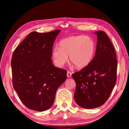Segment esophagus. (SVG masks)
<instances>
[{
  "instance_id": "esophagus-1",
  "label": "esophagus",
  "mask_w": 129,
  "mask_h": 129,
  "mask_svg": "<svg viewBox=\"0 0 129 129\" xmlns=\"http://www.w3.org/2000/svg\"><path fill=\"white\" fill-rule=\"evenodd\" d=\"M72 76V73L70 71H68L67 72V77L70 78Z\"/></svg>"
}]
</instances>
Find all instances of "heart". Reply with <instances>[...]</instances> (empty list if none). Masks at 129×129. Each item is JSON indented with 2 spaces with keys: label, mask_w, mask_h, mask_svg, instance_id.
Returning <instances> with one entry per match:
<instances>
[{
  "label": "heart",
  "mask_w": 129,
  "mask_h": 129,
  "mask_svg": "<svg viewBox=\"0 0 129 129\" xmlns=\"http://www.w3.org/2000/svg\"><path fill=\"white\" fill-rule=\"evenodd\" d=\"M60 47H54L52 58L55 64L62 67L68 60L76 68L81 69L88 67L93 60L95 51L94 40L84 35L72 36L63 39L59 43Z\"/></svg>",
  "instance_id": "obj_1"
}]
</instances>
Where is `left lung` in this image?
I'll list each match as a JSON object with an SVG mask.
<instances>
[{"label":"left lung","instance_id":"1","mask_svg":"<svg viewBox=\"0 0 129 129\" xmlns=\"http://www.w3.org/2000/svg\"><path fill=\"white\" fill-rule=\"evenodd\" d=\"M97 35L95 55L88 67L72 75L76 84L74 99L85 109L102 106L109 99L117 81V60L114 48L107 34Z\"/></svg>","mask_w":129,"mask_h":129}]
</instances>
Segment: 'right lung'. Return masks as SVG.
<instances>
[{"label":"right lung","instance_id":"1","mask_svg":"<svg viewBox=\"0 0 129 129\" xmlns=\"http://www.w3.org/2000/svg\"><path fill=\"white\" fill-rule=\"evenodd\" d=\"M60 30L32 32L13 53V86L24 105L43 112L53 104L56 91L67 79L66 70L52 64V47Z\"/></svg>","mask_w":129,"mask_h":129}]
</instances>
